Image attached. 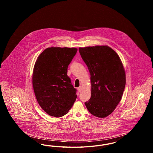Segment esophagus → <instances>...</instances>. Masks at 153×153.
<instances>
[{"label": "esophagus", "mask_w": 153, "mask_h": 153, "mask_svg": "<svg viewBox=\"0 0 153 153\" xmlns=\"http://www.w3.org/2000/svg\"><path fill=\"white\" fill-rule=\"evenodd\" d=\"M77 89H78L79 92H80L81 91V89H82V87H81V86H80V87H79L77 88Z\"/></svg>", "instance_id": "obj_1"}]
</instances>
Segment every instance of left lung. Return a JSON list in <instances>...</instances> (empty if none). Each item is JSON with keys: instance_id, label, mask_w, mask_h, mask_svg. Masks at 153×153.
<instances>
[{"instance_id": "left-lung-1", "label": "left lung", "mask_w": 153, "mask_h": 153, "mask_svg": "<svg viewBox=\"0 0 153 153\" xmlns=\"http://www.w3.org/2000/svg\"><path fill=\"white\" fill-rule=\"evenodd\" d=\"M91 74V97L85 102L94 116L103 118L115 109L126 85L123 64L117 53L108 46L79 49Z\"/></svg>"}]
</instances>
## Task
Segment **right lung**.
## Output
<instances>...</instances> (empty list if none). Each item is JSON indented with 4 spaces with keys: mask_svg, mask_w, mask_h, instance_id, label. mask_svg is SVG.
Returning <instances> with one entry per match:
<instances>
[{
    "mask_svg": "<svg viewBox=\"0 0 153 153\" xmlns=\"http://www.w3.org/2000/svg\"><path fill=\"white\" fill-rule=\"evenodd\" d=\"M77 51L74 48H48L36 59L32 77L33 89L39 105L50 116L65 115L76 101L77 90L67 70Z\"/></svg>",
    "mask_w": 153,
    "mask_h": 153,
    "instance_id": "right-lung-1",
    "label": "right lung"
}]
</instances>
